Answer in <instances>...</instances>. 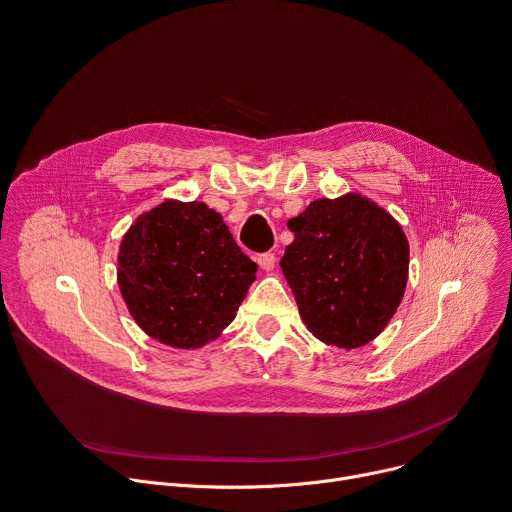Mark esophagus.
Returning <instances> with one entry per match:
<instances>
[{"label": "esophagus", "instance_id": "1", "mask_svg": "<svg viewBox=\"0 0 512 512\" xmlns=\"http://www.w3.org/2000/svg\"><path fill=\"white\" fill-rule=\"evenodd\" d=\"M257 263H259V267H261L263 271H271V269L275 267L277 259H275L273 253H261V255L257 257Z\"/></svg>", "mask_w": 512, "mask_h": 512}]
</instances>
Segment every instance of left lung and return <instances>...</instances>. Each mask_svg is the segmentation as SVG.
Returning <instances> with one entry per match:
<instances>
[{
  "label": "left lung",
  "instance_id": "8db88e82",
  "mask_svg": "<svg viewBox=\"0 0 512 512\" xmlns=\"http://www.w3.org/2000/svg\"><path fill=\"white\" fill-rule=\"evenodd\" d=\"M287 227L294 243L279 265L308 330L346 350L375 340L405 294L409 243L401 225L350 192L310 202Z\"/></svg>",
  "mask_w": 512,
  "mask_h": 512
}]
</instances>
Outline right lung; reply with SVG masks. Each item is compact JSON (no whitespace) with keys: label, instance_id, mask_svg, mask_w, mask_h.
Wrapping results in <instances>:
<instances>
[{"label":"right lung","instance_id":"right-lung-1","mask_svg":"<svg viewBox=\"0 0 512 512\" xmlns=\"http://www.w3.org/2000/svg\"><path fill=\"white\" fill-rule=\"evenodd\" d=\"M117 283L139 328L174 348H200L237 316L253 263L204 202L166 200L125 233Z\"/></svg>","mask_w":512,"mask_h":512}]
</instances>
